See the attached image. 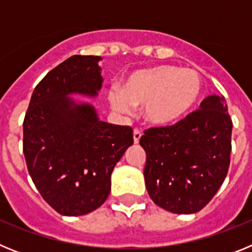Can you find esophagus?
Returning a JSON list of instances; mask_svg holds the SVG:
<instances>
[{
	"mask_svg": "<svg viewBox=\"0 0 252 252\" xmlns=\"http://www.w3.org/2000/svg\"><path fill=\"white\" fill-rule=\"evenodd\" d=\"M141 135L142 133L140 130H137V128L133 130V142H135V144H139L140 139H141Z\"/></svg>",
	"mask_w": 252,
	"mask_h": 252,
	"instance_id": "34e87169",
	"label": "esophagus"
}]
</instances>
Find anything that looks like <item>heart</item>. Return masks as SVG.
Wrapping results in <instances>:
<instances>
[{"mask_svg": "<svg viewBox=\"0 0 252 252\" xmlns=\"http://www.w3.org/2000/svg\"><path fill=\"white\" fill-rule=\"evenodd\" d=\"M203 92V81L193 69L158 65L136 70L110 94L115 110L127 112L144 106V117L151 125L164 126L183 119L195 107Z\"/></svg>", "mask_w": 252, "mask_h": 252, "instance_id": "b5f03b06", "label": "heart"}]
</instances>
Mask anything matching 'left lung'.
<instances>
[{
  "label": "left lung",
  "mask_w": 252,
  "mask_h": 252,
  "mask_svg": "<svg viewBox=\"0 0 252 252\" xmlns=\"http://www.w3.org/2000/svg\"><path fill=\"white\" fill-rule=\"evenodd\" d=\"M199 108L173 126L148 128L140 139L149 195L171 213L199 212L230 166L232 121L226 99L208 95Z\"/></svg>",
  "instance_id": "8db88e82"
}]
</instances>
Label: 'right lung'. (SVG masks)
Wrapping results in <instances>:
<instances>
[{"label": "right lung", "instance_id": "obj_1", "mask_svg": "<svg viewBox=\"0 0 252 252\" xmlns=\"http://www.w3.org/2000/svg\"><path fill=\"white\" fill-rule=\"evenodd\" d=\"M101 57L73 55L35 87L24 120L29 174L46 203L63 216L101 207L111 174L133 144L130 126L107 124L95 108L69 95L97 97L103 78Z\"/></svg>", "mask_w": 252, "mask_h": 252}]
</instances>
